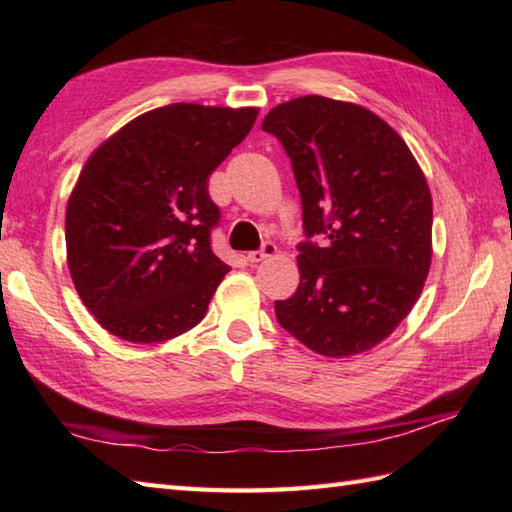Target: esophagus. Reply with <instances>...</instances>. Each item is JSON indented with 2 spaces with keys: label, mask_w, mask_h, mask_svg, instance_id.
I'll use <instances>...</instances> for the list:
<instances>
[{
  "label": "esophagus",
  "mask_w": 512,
  "mask_h": 512,
  "mask_svg": "<svg viewBox=\"0 0 512 512\" xmlns=\"http://www.w3.org/2000/svg\"><path fill=\"white\" fill-rule=\"evenodd\" d=\"M273 255H277V246L273 242H264V246L259 250H250L246 259L250 264H259V262H264V259L273 257Z\"/></svg>",
  "instance_id": "1"
}]
</instances>
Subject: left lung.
I'll return each instance as SVG.
<instances>
[{
    "mask_svg": "<svg viewBox=\"0 0 512 512\" xmlns=\"http://www.w3.org/2000/svg\"><path fill=\"white\" fill-rule=\"evenodd\" d=\"M262 129L301 193L299 288L275 301L281 328L312 352L372 350L418 301L431 266L433 204L405 140L361 105L325 96L273 107Z\"/></svg>",
    "mask_w": 512,
    "mask_h": 512,
    "instance_id": "1",
    "label": "left lung"
}]
</instances>
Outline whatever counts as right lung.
<instances>
[{
	"label": "right lung",
	"instance_id": "add662e5",
	"mask_svg": "<svg viewBox=\"0 0 512 512\" xmlns=\"http://www.w3.org/2000/svg\"><path fill=\"white\" fill-rule=\"evenodd\" d=\"M255 107L173 103L140 114L85 162L65 211L83 306L129 343L195 328L228 268L211 248L209 176L255 125Z\"/></svg>",
	"mask_w": 512,
	"mask_h": 512
}]
</instances>
